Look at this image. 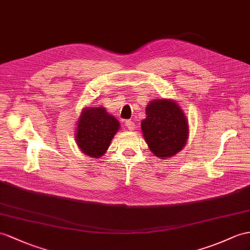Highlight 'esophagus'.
Listing matches in <instances>:
<instances>
[{
    "label": "esophagus",
    "instance_id": "34e87169",
    "mask_svg": "<svg viewBox=\"0 0 250 250\" xmlns=\"http://www.w3.org/2000/svg\"><path fill=\"white\" fill-rule=\"evenodd\" d=\"M125 126H126V128L128 129V130H133L136 128V125H135V123H133L132 121H130V120H128V121H126L125 122Z\"/></svg>",
    "mask_w": 250,
    "mask_h": 250
}]
</instances>
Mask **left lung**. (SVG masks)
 Listing matches in <instances>:
<instances>
[{"instance_id":"obj_1","label":"left lung","mask_w":250,"mask_h":250,"mask_svg":"<svg viewBox=\"0 0 250 250\" xmlns=\"http://www.w3.org/2000/svg\"><path fill=\"white\" fill-rule=\"evenodd\" d=\"M143 136L151 153L157 157H172L187 143L188 123L175 102L156 100L146 107L141 123Z\"/></svg>"}]
</instances>
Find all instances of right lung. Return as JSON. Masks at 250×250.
<instances>
[{"label": "right lung", "instance_id": "obj_1", "mask_svg": "<svg viewBox=\"0 0 250 250\" xmlns=\"http://www.w3.org/2000/svg\"><path fill=\"white\" fill-rule=\"evenodd\" d=\"M119 127V121L105 108L86 109L78 120L76 142L83 154L100 158L109 147Z\"/></svg>", "mask_w": 250, "mask_h": 250}]
</instances>
